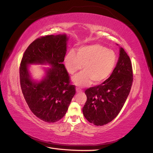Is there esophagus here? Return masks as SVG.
I'll return each instance as SVG.
<instances>
[{
	"mask_svg": "<svg viewBox=\"0 0 153 153\" xmlns=\"http://www.w3.org/2000/svg\"><path fill=\"white\" fill-rule=\"evenodd\" d=\"M76 92H82V90H81V89H80L79 88H76Z\"/></svg>",
	"mask_w": 153,
	"mask_h": 153,
	"instance_id": "34e87169",
	"label": "esophagus"
}]
</instances>
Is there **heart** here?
I'll use <instances>...</instances> for the list:
<instances>
[{"label": "heart", "mask_w": 153, "mask_h": 153, "mask_svg": "<svg viewBox=\"0 0 153 153\" xmlns=\"http://www.w3.org/2000/svg\"><path fill=\"white\" fill-rule=\"evenodd\" d=\"M117 63V55L113 50L99 44L84 46L67 52L64 64L67 72L74 74L82 69L84 71L73 78V82L77 86H84L93 81L98 84L110 76Z\"/></svg>", "instance_id": "b5f03b06"}]
</instances>
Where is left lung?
Returning <instances> with one entry per match:
<instances>
[{
	"label": "left lung",
	"instance_id": "obj_1",
	"mask_svg": "<svg viewBox=\"0 0 153 153\" xmlns=\"http://www.w3.org/2000/svg\"><path fill=\"white\" fill-rule=\"evenodd\" d=\"M133 82L130 57L123 48L110 77L98 86L86 90L87 100L82 108L88 122L96 126L107 124L117 117L126 101Z\"/></svg>",
	"mask_w": 153,
	"mask_h": 153
}]
</instances>
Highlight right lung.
I'll return each instance as SVG.
<instances>
[{"label":"right lung","instance_id":"obj_1","mask_svg":"<svg viewBox=\"0 0 153 153\" xmlns=\"http://www.w3.org/2000/svg\"><path fill=\"white\" fill-rule=\"evenodd\" d=\"M66 35L40 36L30 44L23 53L19 67L22 93L32 113L48 123L59 120L65 116L76 93L62 63L67 52ZM48 62L53 67L39 83L30 77L28 65Z\"/></svg>","mask_w":153,"mask_h":153}]
</instances>
